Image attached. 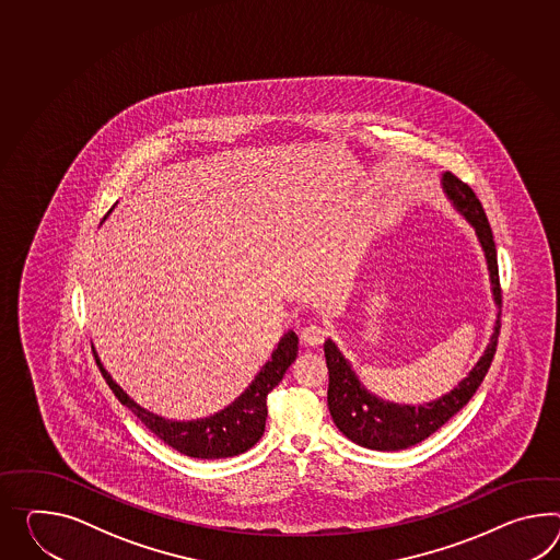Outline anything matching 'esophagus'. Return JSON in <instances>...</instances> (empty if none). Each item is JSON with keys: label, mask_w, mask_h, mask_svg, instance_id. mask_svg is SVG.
I'll use <instances>...</instances> for the list:
<instances>
[{"label": "esophagus", "mask_w": 560, "mask_h": 560, "mask_svg": "<svg viewBox=\"0 0 560 560\" xmlns=\"http://www.w3.org/2000/svg\"><path fill=\"white\" fill-rule=\"evenodd\" d=\"M328 338V328L322 324H310L301 329V340L305 346H319Z\"/></svg>", "instance_id": "esophagus-1"}]
</instances>
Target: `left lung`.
Returning a JSON list of instances; mask_svg holds the SVG:
<instances>
[{
  "mask_svg": "<svg viewBox=\"0 0 560 560\" xmlns=\"http://www.w3.org/2000/svg\"><path fill=\"white\" fill-rule=\"evenodd\" d=\"M443 188L453 200V205L457 206V210L474 224V229L478 232L479 243L483 246L488 267H490L493 298L500 305V315H502L498 253H495L493 234H491L488 217L483 212V206L479 202L476 191L469 188V184H465L451 172L443 174ZM500 328L502 324L498 319L488 350L479 358L476 369L469 372V376L459 382V386L453 388L450 395L421 407H398L390 402H382L376 396L366 393L364 386H360V382L355 378L354 370L350 369L346 358L336 348V343L331 340L326 341L324 350H326V364L329 370L328 407L334 423L343 435L369 450L398 451L421 443L427 436L433 435L439 427L447 423L453 415L464 409L469 398L476 395L479 384L483 382L490 370L491 360L498 348Z\"/></svg>",
  "mask_w": 560,
  "mask_h": 560,
  "instance_id": "obj_1",
  "label": "left lung"
}]
</instances>
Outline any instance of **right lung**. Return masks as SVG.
Masks as SVG:
<instances>
[{
  "label": "right lung",
  "mask_w": 560,
  "mask_h": 560,
  "mask_svg": "<svg viewBox=\"0 0 560 560\" xmlns=\"http://www.w3.org/2000/svg\"><path fill=\"white\" fill-rule=\"evenodd\" d=\"M298 341L300 340L295 331L285 334V338L279 341L271 360L262 366L257 378L232 402L231 407L220 410L214 417L188 421V423L165 421L150 410L141 409L113 382L109 372L103 369L96 354L95 360L113 395L117 396L119 402L131 410L153 435L160 436L170 447L188 457L222 459V457H234L245 453L262 436L265 423H267V396L285 376L287 369L293 364L298 355Z\"/></svg>",
  "instance_id": "obj_1"
}]
</instances>
